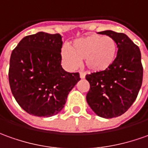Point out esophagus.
Listing matches in <instances>:
<instances>
[{"label": "esophagus", "instance_id": "34e87169", "mask_svg": "<svg viewBox=\"0 0 148 148\" xmlns=\"http://www.w3.org/2000/svg\"><path fill=\"white\" fill-rule=\"evenodd\" d=\"M80 78H85V74L83 72H80Z\"/></svg>", "mask_w": 148, "mask_h": 148}]
</instances>
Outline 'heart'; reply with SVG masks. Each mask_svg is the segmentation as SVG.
<instances>
[{
  "mask_svg": "<svg viewBox=\"0 0 148 148\" xmlns=\"http://www.w3.org/2000/svg\"><path fill=\"white\" fill-rule=\"evenodd\" d=\"M116 54L115 40L110 36L97 34L74 40L70 49L64 47L61 50V57L68 68H76L79 60H84L87 70L95 73L108 70L113 65Z\"/></svg>",
  "mask_w": 148,
  "mask_h": 148,
  "instance_id": "heart-1",
  "label": "heart"
}]
</instances>
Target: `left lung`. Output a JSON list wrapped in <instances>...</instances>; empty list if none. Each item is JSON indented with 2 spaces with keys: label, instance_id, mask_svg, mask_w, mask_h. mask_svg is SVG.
Instances as JSON below:
<instances>
[{
  "label": "left lung",
  "instance_id": "8db88e82",
  "mask_svg": "<svg viewBox=\"0 0 148 148\" xmlns=\"http://www.w3.org/2000/svg\"><path fill=\"white\" fill-rule=\"evenodd\" d=\"M112 37L118 48L115 61L108 70L86 75L90 83L87 101L98 116L112 118L122 115L137 98L143 69L139 48L123 33L99 32Z\"/></svg>",
  "mask_w": 148,
  "mask_h": 148
}]
</instances>
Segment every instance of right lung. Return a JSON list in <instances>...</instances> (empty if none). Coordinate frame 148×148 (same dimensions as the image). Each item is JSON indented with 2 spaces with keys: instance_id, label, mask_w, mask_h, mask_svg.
<instances>
[{
  "instance_id": "add662e5",
  "label": "right lung",
  "mask_w": 148,
  "mask_h": 148,
  "mask_svg": "<svg viewBox=\"0 0 148 148\" xmlns=\"http://www.w3.org/2000/svg\"><path fill=\"white\" fill-rule=\"evenodd\" d=\"M60 34L38 32L24 37L11 53L9 82L20 107L36 116H52L64 108L78 73L61 67Z\"/></svg>"
}]
</instances>
